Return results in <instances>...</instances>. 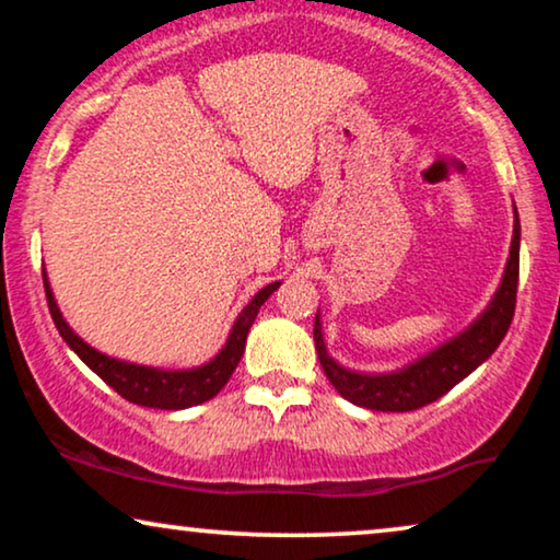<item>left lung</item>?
Wrapping results in <instances>:
<instances>
[{"label":"left lung","instance_id":"8db88e82","mask_svg":"<svg viewBox=\"0 0 560 560\" xmlns=\"http://www.w3.org/2000/svg\"><path fill=\"white\" fill-rule=\"evenodd\" d=\"M517 278H520V219L515 209V229H512L510 257L504 265V275L500 288L492 301L471 320L462 334L448 339L441 347L428 351L425 357L405 364L395 372H357L341 366L328 354L324 331H320V313H316V326H313V341H316L318 362L324 366L326 377L336 387V393L347 397L349 402L366 410L382 412H408L423 405L439 400L451 387L458 385L464 377L485 364L500 341L508 334L515 316L517 301Z\"/></svg>","mask_w":560,"mask_h":560}]
</instances>
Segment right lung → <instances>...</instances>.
<instances>
[{
  "instance_id": "right-lung-1",
  "label": "right lung",
  "mask_w": 560,
  "mask_h": 560,
  "mask_svg": "<svg viewBox=\"0 0 560 560\" xmlns=\"http://www.w3.org/2000/svg\"><path fill=\"white\" fill-rule=\"evenodd\" d=\"M45 282V295H48V308L56 324L58 334L63 336V341L71 347L75 354L81 357V362L89 366L91 372H96L114 393H119L125 400L142 405V408H158V410H183L194 408L211 400L213 395H219V389L226 385L232 372L240 364L244 354V343H247V334L252 324H255L259 308L270 298L275 290L280 288V282H270L252 301L244 305L240 316H236L229 339L217 357L211 362L201 366H190V370H160V366H144L121 362V359L106 357L94 347H89L71 326L66 324L63 313H60L56 298H52L48 275L43 270Z\"/></svg>"
}]
</instances>
